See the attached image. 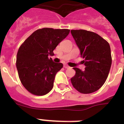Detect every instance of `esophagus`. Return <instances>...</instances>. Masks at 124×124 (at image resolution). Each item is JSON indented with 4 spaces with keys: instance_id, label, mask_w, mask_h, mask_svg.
Here are the masks:
<instances>
[{
    "instance_id": "34e87169",
    "label": "esophagus",
    "mask_w": 124,
    "mask_h": 124,
    "mask_svg": "<svg viewBox=\"0 0 124 124\" xmlns=\"http://www.w3.org/2000/svg\"><path fill=\"white\" fill-rule=\"evenodd\" d=\"M64 68H66V69H68V68H70V67L68 66V65L66 64H64Z\"/></svg>"
}]
</instances>
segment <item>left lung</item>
<instances>
[{
  "label": "left lung",
  "mask_w": 124,
  "mask_h": 124,
  "mask_svg": "<svg viewBox=\"0 0 124 124\" xmlns=\"http://www.w3.org/2000/svg\"><path fill=\"white\" fill-rule=\"evenodd\" d=\"M71 35L84 60L85 70L74 68L76 75L71 79L74 87L83 94L92 93L103 85L112 64L110 45L94 32L71 30Z\"/></svg>",
  "instance_id": "obj_1"
}]
</instances>
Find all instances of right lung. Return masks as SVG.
<instances>
[{"instance_id":"add662e5","label":"right lung","mask_w":124,"mask_h":124,"mask_svg":"<svg viewBox=\"0 0 124 124\" xmlns=\"http://www.w3.org/2000/svg\"><path fill=\"white\" fill-rule=\"evenodd\" d=\"M70 29L43 28L37 30L20 46L16 57L19 78L26 89L35 95L49 93L55 76L63 67L48 56H53L56 46L66 37Z\"/></svg>"}]
</instances>
